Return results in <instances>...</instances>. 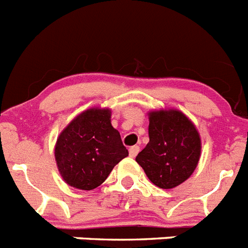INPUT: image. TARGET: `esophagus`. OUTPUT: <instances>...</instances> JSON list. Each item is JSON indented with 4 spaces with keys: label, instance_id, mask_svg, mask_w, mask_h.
Returning <instances> with one entry per match:
<instances>
[{
    "label": "esophagus",
    "instance_id": "obj_1",
    "mask_svg": "<svg viewBox=\"0 0 248 248\" xmlns=\"http://www.w3.org/2000/svg\"><path fill=\"white\" fill-rule=\"evenodd\" d=\"M140 148L138 145H134V146H130L129 148V155H130V157H135L138 155V153H139Z\"/></svg>",
    "mask_w": 248,
    "mask_h": 248
}]
</instances>
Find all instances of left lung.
I'll list each match as a JSON object with an SVG mask.
<instances>
[{
    "label": "left lung",
    "instance_id": "1",
    "mask_svg": "<svg viewBox=\"0 0 248 248\" xmlns=\"http://www.w3.org/2000/svg\"><path fill=\"white\" fill-rule=\"evenodd\" d=\"M200 154V134L183 111L149 113V143L135 160L154 185L172 189L183 184L198 166Z\"/></svg>",
    "mask_w": 248,
    "mask_h": 248
}]
</instances>
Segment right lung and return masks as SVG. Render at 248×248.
Segmentation results:
<instances>
[{
	"instance_id": "add662e5",
	"label": "right lung",
	"mask_w": 248,
	"mask_h": 248,
	"mask_svg": "<svg viewBox=\"0 0 248 248\" xmlns=\"http://www.w3.org/2000/svg\"><path fill=\"white\" fill-rule=\"evenodd\" d=\"M110 115L108 108L87 109L59 134L54 156L68 185L79 190L95 189L129 155L119 131L111 125Z\"/></svg>"
}]
</instances>
